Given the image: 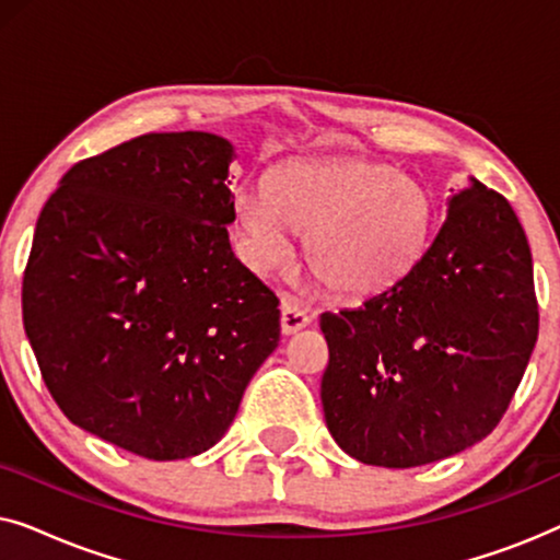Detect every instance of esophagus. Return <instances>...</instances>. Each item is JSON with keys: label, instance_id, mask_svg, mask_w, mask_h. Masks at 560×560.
Returning a JSON list of instances; mask_svg holds the SVG:
<instances>
[{"label": "esophagus", "instance_id": "obj_1", "mask_svg": "<svg viewBox=\"0 0 560 560\" xmlns=\"http://www.w3.org/2000/svg\"><path fill=\"white\" fill-rule=\"evenodd\" d=\"M308 324H311L308 311L301 308V305H298L290 295L282 298V303H280V328H282V334H285V336L298 334L301 328H305Z\"/></svg>", "mask_w": 560, "mask_h": 560}]
</instances>
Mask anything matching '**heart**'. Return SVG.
Segmentation results:
<instances>
[{"mask_svg": "<svg viewBox=\"0 0 560 560\" xmlns=\"http://www.w3.org/2000/svg\"><path fill=\"white\" fill-rule=\"evenodd\" d=\"M244 252L257 270L288 265L285 226L305 236V259L328 293L366 298L393 288L423 257L431 232L425 188L372 160L280 167L267 196L236 198Z\"/></svg>", "mask_w": 560, "mask_h": 560, "instance_id": "obj_1", "label": "heart"}]
</instances>
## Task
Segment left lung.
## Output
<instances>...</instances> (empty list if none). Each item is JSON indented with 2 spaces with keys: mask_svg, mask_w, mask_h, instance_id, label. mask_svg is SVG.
Returning a JSON list of instances; mask_svg holds the SVG:
<instances>
[{
  "mask_svg": "<svg viewBox=\"0 0 560 560\" xmlns=\"http://www.w3.org/2000/svg\"><path fill=\"white\" fill-rule=\"evenodd\" d=\"M326 425L357 462L410 469L487 439L538 341L527 236L485 183L448 198L420 262L364 301L320 316Z\"/></svg>",
  "mask_w": 560,
  "mask_h": 560,
  "instance_id": "1",
  "label": "left lung"
}]
</instances>
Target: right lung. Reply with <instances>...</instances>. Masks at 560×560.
I'll list each match as a JSON object with an SVG mask.
<instances>
[{
  "mask_svg": "<svg viewBox=\"0 0 560 560\" xmlns=\"http://www.w3.org/2000/svg\"><path fill=\"white\" fill-rule=\"evenodd\" d=\"M232 142L160 132L81 160L43 206L22 320L83 431L152 462L209 451L280 341L278 298L234 257Z\"/></svg>",
  "mask_w": 560,
  "mask_h": 560,
  "instance_id": "right-lung-1",
  "label": "right lung"
}]
</instances>
